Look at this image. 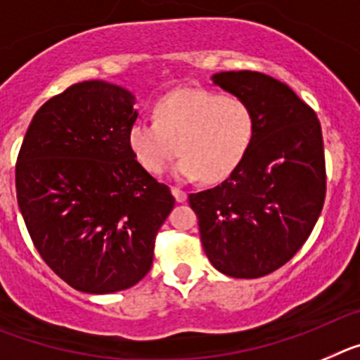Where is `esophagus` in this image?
I'll list each match as a JSON object with an SVG mask.
<instances>
[{
    "mask_svg": "<svg viewBox=\"0 0 360 360\" xmlns=\"http://www.w3.org/2000/svg\"><path fill=\"white\" fill-rule=\"evenodd\" d=\"M172 195L176 198L177 202H184L186 201V192H183L181 188H172Z\"/></svg>",
    "mask_w": 360,
    "mask_h": 360,
    "instance_id": "esophagus-1",
    "label": "esophagus"
}]
</instances>
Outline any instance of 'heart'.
Masks as SVG:
<instances>
[{"instance_id": "b5f03b06", "label": "heart", "mask_w": 360, "mask_h": 360, "mask_svg": "<svg viewBox=\"0 0 360 360\" xmlns=\"http://www.w3.org/2000/svg\"><path fill=\"white\" fill-rule=\"evenodd\" d=\"M255 132L246 101L205 89H181L159 99L155 121L137 120L127 134L137 165L158 176L176 158L177 181L226 179L240 165Z\"/></svg>"}]
</instances>
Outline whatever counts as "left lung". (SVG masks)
Returning <instances> with one entry per match:
<instances>
[{
	"label": "left lung",
	"mask_w": 360,
	"mask_h": 360,
	"mask_svg": "<svg viewBox=\"0 0 360 360\" xmlns=\"http://www.w3.org/2000/svg\"><path fill=\"white\" fill-rule=\"evenodd\" d=\"M212 83L254 112L239 167L215 188L190 193L206 257L221 274L257 279L310 237L326 195L321 123L286 83L261 72H217Z\"/></svg>",
	"instance_id": "1"
}]
</instances>
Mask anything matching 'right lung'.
<instances>
[{"mask_svg":"<svg viewBox=\"0 0 360 360\" xmlns=\"http://www.w3.org/2000/svg\"><path fill=\"white\" fill-rule=\"evenodd\" d=\"M134 105L130 90L108 81L68 86L34 114L18 155V205L34 246L79 292L139 283L176 202L128 148Z\"/></svg>","mask_w":360,"mask_h":360,"instance_id":"obj_1","label":"right lung"}]
</instances>
